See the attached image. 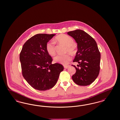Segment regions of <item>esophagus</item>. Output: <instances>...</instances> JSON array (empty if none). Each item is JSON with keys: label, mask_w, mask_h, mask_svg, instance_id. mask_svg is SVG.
Listing matches in <instances>:
<instances>
[{"label": "esophagus", "mask_w": 120, "mask_h": 120, "mask_svg": "<svg viewBox=\"0 0 120 120\" xmlns=\"http://www.w3.org/2000/svg\"><path fill=\"white\" fill-rule=\"evenodd\" d=\"M69 67V65H64V67L65 69H67Z\"/></svg>", "instance_id": "1"}]
</instances>
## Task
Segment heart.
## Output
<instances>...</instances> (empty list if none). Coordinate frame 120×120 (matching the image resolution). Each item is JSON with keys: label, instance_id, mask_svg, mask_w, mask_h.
<instances>
[{"label": "heart", "instance_id": "1", "mask_svg": "<svg viewBox=\"0 0 120 120\" xmlns=\"http://www.w3.org/2000/svg\"><path fill=\"white\" fill-rule=\"evenodd\" d=\"M55 41L66 46V52H69L71 54H74L76 52V44L74 42L73 38L65 34H61L55 37ZM46 50L49 55L54 56L56 53L54 43L48 42L46 44ZM71 60L72 57L69 54L58 55L54 58L55 62L63 65L68 64Z\"/></svg>", "mask_w": 120, "mask_h": 120}]
</instances>
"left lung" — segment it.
<instances>
[{"label":"left lung","instance_id":"1","mask_svg":"<svg viewBox=\"0 0 120 120\" xmlns=\"http://www.w3.org/2000/svg\"><path fill=\"white\" fill-rule=\"evenodd\" d=\"M77 44L78 50L73 62L79 63L73 75V81L80 86L92 83L98 76L100 71V53L94 39L87 33L80 29L67 33Z\"/></svg>","mask_w":120,"mask_h":120}]
</instances>
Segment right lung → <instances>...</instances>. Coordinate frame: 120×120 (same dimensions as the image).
Here are the masks:
<instances>
[{
    "instance_id": "obj_1",
    "label": "right lung",
    "mask_w": 120,
    "mask_h": 120,
    "mask_svg": "<svg viewBox=\"0 0 120 120\" xmlns=\"http://www.w3.org/2000/svg\"><path fill=\"white\" fill-rule=\"evenodd\" d=\"M55 34H38L23 45L20 54L22 74L33 88L46 91L56 84L63 66L52 64V58L46 50V44Z\"/></svg>"
}]
</instances>
